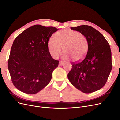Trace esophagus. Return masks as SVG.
<instances>
[{
    "mask_svg": "<svg viewBox=\"0 0 120 120\" xmlns=\"http://www.w3.org/2000/svg\"><path fill=\"white\" fill-rule=\"evenodd\" d=\"M64 64V63L63 62V61H60V62H59V66H63Z\"/></svg>",
    "mask_w": 120,
    "mask_h": 120,
    "instance_id": "esophagus-1",
    "label": "esophagus"
}]
</instances>
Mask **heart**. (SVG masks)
<instances>
[{
  "instance_id": "b5f03b06",
  "label": "heart",
  "mask_w": 120,
  "mask_h": 120,
  "mask_svg": "<svg viewBox=\"0 0 120 120\" xmlns=\"http://www.w3.org/2000/svg\"><path fill=\"white\" fill-rule=\"evenodd\" d=\"M48 48L52 56L57 58L64 51L67 52L65 59L71 56L76 61H80L88 52L89 45L86 38L77 31L64 30L56 34V38H50Z\"/></svg>"
}]
</instances>
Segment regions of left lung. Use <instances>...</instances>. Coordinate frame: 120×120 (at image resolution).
I'll return each mask as SVG.
<instances>
[{"instance_id":"obj_1","label":"left lung","mask_w":120,"mask_h":120,"mask_svg":"<svg viewBox=\"0 0 120 120\" xmlns=\"http://www.w3.org/2000/svg\"><path fill=\"white\" fill-rule=\"evenodd\" d=\"M71 29L85 36L89 49L84 59L72 64L68 75L69 81L84 93L97 91L106 84L112 70L110 45L103 34L92 26L82 25Z\"/></svg>"}]
</instances>
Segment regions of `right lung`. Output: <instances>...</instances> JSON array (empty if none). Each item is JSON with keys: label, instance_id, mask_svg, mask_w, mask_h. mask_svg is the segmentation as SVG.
<instances>
[{"label": "right lung", "instance_id": "1", "mask_svg": "<svg viewBox=\"0 0 120 120\" xmlns=\"http://www.w3.org/2000/svg\"><path fill=\"white\" fill-rule=\"evenodd\" d=\"M54 27L34 25L14 39L10 50L8 68L13 85L20 91L37 94L48 85L59 60L52 59L48 42Z\"/></svg>", "mask_w": 120, "mask_h": 120}]
</instances>
